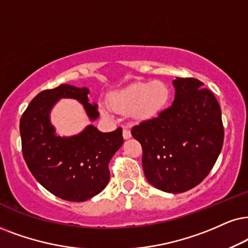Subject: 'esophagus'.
<instances>
[{"label": "esophagus", "mask_w": 248, "mask_h": 248, "mask_svg": "<svg viewBox=\"0 0 248 248\" xmlns=\"http://www.w3.org/2000/svg\"><path fill=\"white\" fill-rule=\"evenodd\" d=\"M122 136H124V140H129L130 137H131L130 130L129 129H126V128H124V129L122 130Z\"/></svg>", "instance_id": "obj_1"}]
</instances>
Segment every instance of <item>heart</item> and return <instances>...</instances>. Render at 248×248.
Instances as JSON below:
<instances>
[{"label":"heart","mask_w":248,"mask_h":248,"mask_svg":"<svg viewBox=\"0 0 248 248\" xmlns=\"http://www.w3.org/2000/svg\"><path fill=\"white\" fill-rule=\"evenodd\" d=\"M170 98L169 86L161 80L151 82H135L109 95V105L119 114H130L136 121H150L158 117L167 106ZM106 119L113 113L105 104L99 106Z\"/></svg>","instance_id":"heart-1"}]
</instances>
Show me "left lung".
<instances>
[{
    "label": "left lung",
    "mask_w": 248,
    "mask_h": 248,
    "mask_svg": "<svg viewBox=\"0 0 248 248\" xmlns=\"http://www.w3.org/2000/svg\"><path fill=\"white\" fill-rule=\"evenodd\" d=\"M174 102L158 118L131 129L143 149L146 180L156 189L180 193L202 182L223 145L218 102L202 81L176 78Z\"/></svg>",
    "instance_id": "obj_1"
}]
</instances>
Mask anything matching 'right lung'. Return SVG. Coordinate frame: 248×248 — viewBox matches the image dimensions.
I'll return each mask as SVG.
<instances>
[{
	"label": "right lung",
	"instance_id": "obj_1",
	"mask_svg": "<svg viewBox=\"0 0 248 248\" xmlns=\"http://www.w3.org/2000/svg\"><path fill=\"white\" fill-rule=\"evenodd\" d=\"M87 87L61 84L34 97L20 119L24 159L36 181L58 198L86 202L102 192L109 181L108 162L124 144L122 129L102 133L88 124L73 136H61L50 120L62 98L83 106L89 121L98 119V106L89 103Z\"/></svg>",
	"mask_w": 248,
	"mask_h": 248
}]
</instances>
